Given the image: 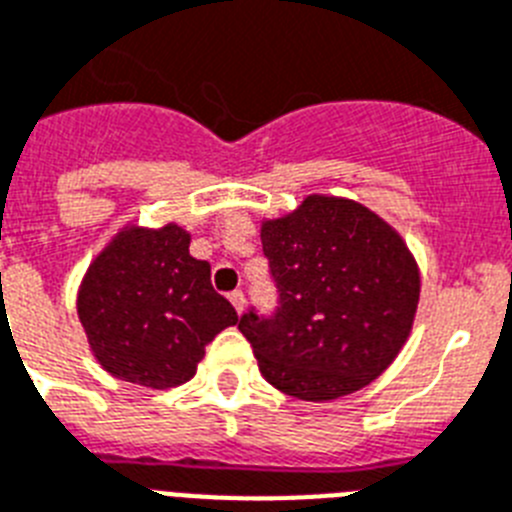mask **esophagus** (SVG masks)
<instances>
[{
  "mask_svg": "<svg viewBox=\"0 0 512 512\" xmlns=\"http://www.w3.org/2000/svg\"><path fill=\"white\" fill-rule=\"evenodd\" d=\"M230 303H233V308L238 310V313H243V308H246V295L240 290L230 292Z\"/></svg>",
  "mask_w": 512,
  "mask_h": 512,
  "instance_id": "34e87169",
  "label": "esophagus"
}]
</instances>
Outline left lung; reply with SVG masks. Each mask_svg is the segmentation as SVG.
<instances>
[{
  "mask_svg": "<svg viewBox=\"0 0 512 512\" xmlns=\"http://www.w3.org/2000/svg\"><path fill=\"white\" fill-rule=\"evenodd\" d=\"M279 290L272 318H240L277 391L334 401L373 383L412 334L419 266L396 227L355 199L305 196L298 209L261 222Z\"/></svg>",
  "mask_w": 512,
  "mask_h": 512,
  "instance_id": "obj_1",
  "label": "left lung"
}]
</instances>
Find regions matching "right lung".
Here are the masks:
<instances>
[{
  "label": "right lung",
  "instance_id": "obj_1",
  "mask_svg": "<svg viewBox=\"0 0 512 512\" xmlns=\"http://www.w3.org/2000/svg\"><path fill=\"white\" fill-rule=\"evenodd\" d=\"M189 243L178 222H129L87 266L77 316L90 352L113 378L152 391L181 386L196 375L204 347L238 323Z\"/></svg>",
  "mask_w": 512,
  "mask_h": 512
}]
</instances>
